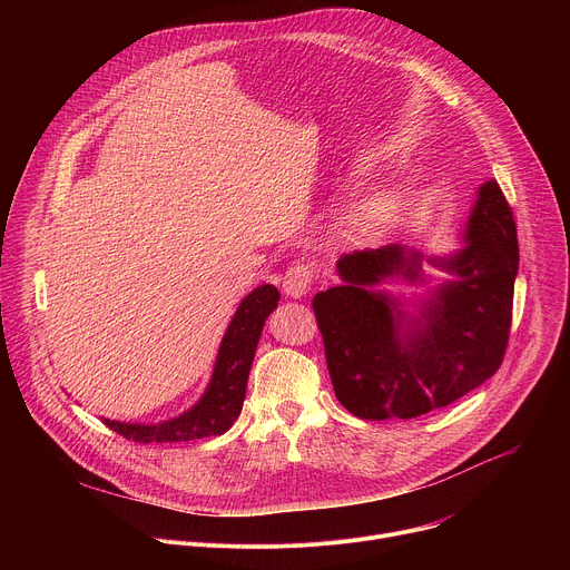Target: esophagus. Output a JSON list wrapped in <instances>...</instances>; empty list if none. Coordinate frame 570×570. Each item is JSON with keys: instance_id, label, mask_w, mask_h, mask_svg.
Segmentation results:
<instances>
[{"instance_id": "1", "label": "esophagus", "mask_w": 570, "mask_h": 570, "mask_svg": "<svg viewBox=\"0 0 570 570\" xmlns=\"http://www.w3.org/2000/svg\"><path fill=\"white\" fill-rule=\"evenodd\" d=\"M311 284H313V268L299 262L288 266L282 279V288L291 297H304L311 291Z\"/></svg>"}]
</instances>
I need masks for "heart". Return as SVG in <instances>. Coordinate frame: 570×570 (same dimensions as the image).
<instances>
[{
  "instance_id": "1",
  "label": "heart",
  "mask_w": 570,
  "mask_h": 570,
  "mask_svg": "<svg viewBox=\"0 0 570 570\" xmlns=\"http://www.w3.org/2000/svg\"><path fill=\"white\" fill-rule=\"evenodd\" d=\"M387 218V205L379 198H370L358 203L345 218H343V234L354 240H365L374 236Z\"/></svg>"
}]
</instances>
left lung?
Wrapping results in <instances>:
<instances>
[{
  "instance_id": "8db88e82",
  "label": "left lung",
  "mask_w": 570,
  "mask_h": 570,
  "mask_svg": "<svg viewBox=\"0 0 570 570\" xmlns=\"http://www.w3.org/2000/svg\"><path fill=\"white\" fill-rule=\"evenodd\" d=\"M466 246L431 259L455 282L442 284L420 317L376 291L385 279L424 282L422 255L399 246L338 259L341 286L313 297L334 392L361 420H413L458 401L497 374L510 327L519 240L497 180L478 191Z\"/></svg>"
}]
</instances>
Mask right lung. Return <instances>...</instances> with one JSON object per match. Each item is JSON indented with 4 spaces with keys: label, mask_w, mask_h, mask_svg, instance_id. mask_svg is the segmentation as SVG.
I'll return each mask as SVG.
<instances>
[{
    "label": "right lung",
    "mask_w": 570,
    "mask_h": 570,
    "mask_svg": "<svg viewBox=\"0 0 570 570\" xmlns=\"http://www.w3.org/2000/svg\"><path fill=\"white\" fill-rule=\"evenodd\" d=\"M277 288L264 284L240 302L223 336L209 387L191 411L159 424H126L110 420H104V424L121 438L141 444L189 442L209 435H223L243 409L255 350L264 322L277 306Z\"/></svg>",
    "instance_id": "add662e5"
}]
</instances>
